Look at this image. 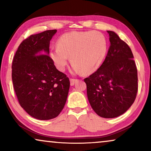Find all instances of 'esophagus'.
I'll list each match as a JSON object with an SVG mask.
<instances>
[{
	"label": "esophagus",
	"instance_id": "1",
	"mask_svg": "<svg viewBox=\"0 0 151 151\" xmlns=\"http://www.w3.org/2000/svg\"><path fill=\"white\" fill-rule=\"evenodd\" d=\"M78 82V79H74V78H71L70 79V83H71V85L73 86L75 84L76 82Z\"/></svg>",
	"mask_w": 151,
	"mask_h": 151
}]
</instances>
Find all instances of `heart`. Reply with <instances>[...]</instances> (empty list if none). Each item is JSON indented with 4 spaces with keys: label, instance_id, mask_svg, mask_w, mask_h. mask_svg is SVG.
<instances>
[{
    "label": "heart",
    "instance_id": "b5f03b06",
    "mask_svg": "<svg viewBox=\"0 0 151 151\" xmlns=\"http://www.w3.org/2000/svg\"><path fill=\"white\" fill-rule=\"evenodd\" d=\"M51 58L60 71H65L69 58L74 73H91L104 60L107 51L105 36L99 32H70L60 37Z\"/></svg>",
    "mask_w": 151,
    "mask_h": 151
}]
</instances>
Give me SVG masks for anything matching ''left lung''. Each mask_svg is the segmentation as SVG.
<instances>
[{
    "label": "left lung",
    "mask_w": 151,
    "mask_h": 151,
    "mask_svg": "<svg viewBox=\"0 0 151 151\" xmlns=\"http://www.w3.org/2000/svg\"><path fill=\"white\" fill-rule=\"evenodd\" d=\"M111 45L104 63L84 78L88 102L104 118L124 113L135 101L138 90L137 69L131 49L112 31H107Z\"/></svg>",
    "instance_id": "1"
}]
</instances>
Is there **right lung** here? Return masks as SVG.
<instances>
[{"label": "right lung", "mask_w": 151, "mask_h": 151, "mask_svg": "<svg viewBox=\"0 0 151 151\" xmlns=\"http://www.w3.org/2000/svg\"><path fill=\"white\" fill-rule=\"evenodd\" d=\"M56 29L33 34L20 43L12 61V78L18 102L40 120L55 118L67 101L70 81L49 56V43Z\"/></svg>", "instance_id": "add662e5"}]
</instances>
